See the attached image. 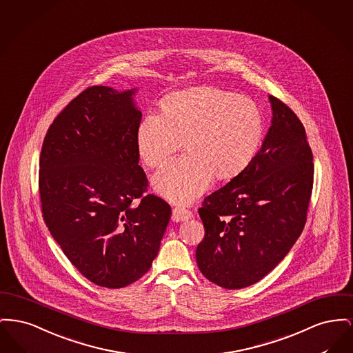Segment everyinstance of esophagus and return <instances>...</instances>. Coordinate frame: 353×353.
<instances>
[{"label": "esophagus", "instance_id": "34e87169", "mask_svg": "<svg viewBox=\"0 0 353 353\" xmlns=\"http://www.w3.org/2000/svg\"><path fill=\"white\" fill-rule=\"evenodd\" d=\"M192 218V212L185 207H175L172 210V221L174 222H183Z\"/></svg>", "mask_w": 353, "mask_h": 353}]
</instances>
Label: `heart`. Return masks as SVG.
<instances>
[{"label":"heart","mask_w":353,"mask_h":353,"mask_svg":"<svg viewBox=\"0 0 353 353\" xmlns=\"http://www.w3.org/2000/svg\"><path fill=\"white\" fill-rule=\"evenodd\" d=\"M264 137L259 105L215 86L171 94L161 115H146L137 130V149L151 168H162L181 149L187 154L155 175V190L174 203H188L214 176H238L256 157Z\"/></svg>","instance_id":"heart-1"}]
</instances>
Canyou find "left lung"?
<instances>
[{"instance_id": "1", "label": "left lung", "mask_w": 353, "mask_h": 353, "mask_svg": "<svg viewBox=\"0 0 353 353\" xmlns=\"http://www.w3.org/2000/svg\"><path fill=\"white\" fill-rule=\"evenodd\" d=\"M271 126L250 166L204 198V239L196 263L205 278L227 290L248 287L290 252L307 221L314 158L303 123L270 95Z\"/></svg>"}]
</instances>
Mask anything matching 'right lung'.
Returning a JSON list of instances; mask_svg holds the SVG:
<instances>
[{
    "instance_id": "obj_1",
    "label": "right lung",
    "mask_w": 353,
    "mask_h": 353,
    "mask_svg": "<svg viewBox=\"0 0 353 353\" xmlns=\"http://www.w3.org/2000/svg\"><path fill=\"white\" fill-rule=\"evenodd\" d=\"M135 92L83 90L50 125L39 158L43 221L75 268L106 288L149 271L171 216L163 199L143 196Z\"/></svg>"
}]
</instances>
